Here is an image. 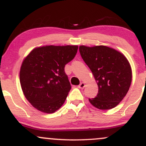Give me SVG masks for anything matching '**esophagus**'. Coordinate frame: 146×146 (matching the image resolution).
Wrapping results in <instances>:
<instances>
[{
  "label": "esophagus",
  "mask_w": 146,
  "mask_h": 146,
  "mask_svg": "<svg viewBox=\"0 0 146 146\" xmlns=\"http://www.w3.org/2000/svg\"><path fill=\"white\" fill-rule=\"evenodd\" d=\"M85 86H86V85H85V84L84 82H82V83H80V84L78 86V88H81V89H83V88L85 87Z\"/></svg>",
  "instance_id": "obj_1"
}]
</instances>
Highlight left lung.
Here are the masks:
<instances>
[{
    "mask_svg": "<svg viewBox=\"0 0 146 146\" xmlns=\"http://www.w3.org/2000/svg\"><path fill=\"white\" fill-rule=\"evenodd\" d=\"M84 62L94 75L98 86L95 98L88 99L98 109L108 110L119 104L128 93L132 82V69L126 58L106 46L79 48Z\"/></svg>",
    "mask_w": 146,
    "mask_h": 146,
    "instance_id": "8db88e82",
    "label": "left lung"
}]
</instances>
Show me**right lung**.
Listing matches in <instances>:
<instances>
[{
	"instance_id": "right-lung-1",
	"label": "right lung",
	"mask_w": 146,
	"mask_h": 146,
	"mask_svg": "<svg viewBox=\"0 0 146 146\" xmlns=\"http://www.w3.org/2000/svg\"><path fill=\"white\" fill-rule=\"evenodd\" d=\"M78 46H44L32 50L20 71V82L25 98L37 110L45 113L58 110L71 86L64 66L75 58Z\"/></svg>"
}]
</instances>
